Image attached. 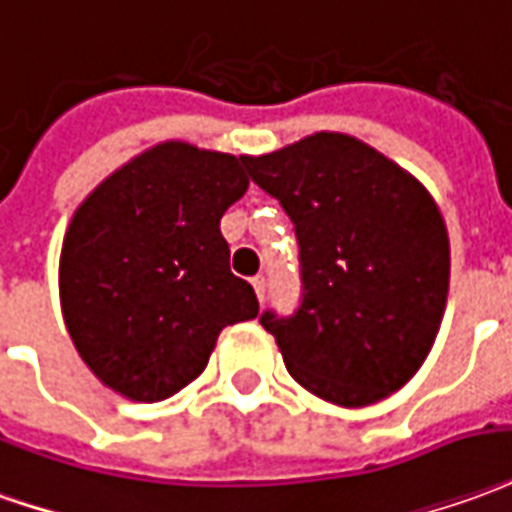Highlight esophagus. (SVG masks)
<instances>
[{"label":"esophagus","mask_w":512,"mask_h":512,"mask_svg":"<svg viewBox=\"0 0 512 512\" xmlns=\"http://www.w3.org/2000/svg\"><path fill=\"white\" fill-rule=\"evenodd\" d=\"M252 288H255L257 299L263 302V299H266V277H255V280H252Z\"/></svg>","instance_id":"esophagus-1"}]
</instances>
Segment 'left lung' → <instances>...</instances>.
<instances>
[{
	"label": "left lung",
	"instance_id": "left-lung-1",
	"mask_svg": "<svg viewBox=\"0 0 512 512\" xmlns=\"http://www.w3.org/2000/svg\"><path fill=\"white\" fill-rule=\"evenodd\" d=\"M244 166L299 241L302 305L260 316L293 380L341 407L399 391L430 355L449 293V235L430 191L343 132Z\"/></svg>",
	"mask_w": 512,
	"mask_h": 512
}]
</instances>
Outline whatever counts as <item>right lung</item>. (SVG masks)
<instances>
[{"mask_svg":"<svg viewBox=\"0 0 512 512\" xmlns=\"http://www.w3.org/2000/svg\"><path fill=\"white\" fill-rule=\"evenodd\" d=\"M246 188L244 157L166 141L77 207L60 252V307L107 388L169 399L205 371L224 327L257 316L219 227Z\"/></svg>","mask_w":512,"mask_h":512,"instance_id":"right-lung-1","label":"right lung"}]
</instances>
